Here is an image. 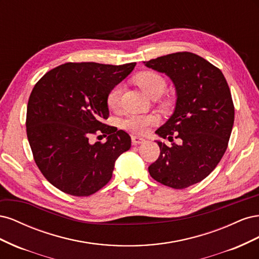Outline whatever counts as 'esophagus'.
I'll use <instances>...</instances> for the list:
<instances>
[{
    "label": "esophagus",
    "mask_w": 259,
    "mask_h": 259,
    "mask_svg": "<svg viewBox=\"0 0 259 259\" xmlns=\"http://www.w3.org/2000/svg\"><path fill=\"white\" fill-rule=\"evenodd\" d=\"M145 142H146V139H144L143 137L132 136V143H133V145H139V144H143Z\"/></svg>",
    "instance_id": "34e87169"
}]
</instances>
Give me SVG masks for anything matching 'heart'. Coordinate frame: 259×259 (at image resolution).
Returning a JSON list of instances; mask_svg holds the SVG:
<instances>
[{
	"mask_svg": "<svg viewBox=\"0 0 259 259\" xmlns=\"http://www.w3.org/2000/svg\"><path fill=\"white\" fill-rule=\"evenodd\" d=\"M134 82L144 91L147 96L151 99L160 98L166 90V80L153 71H145L135 76ZM122 95V86L115 85L109 91L107 95V105L111 110H116L120 106ZM156 122L154 115H128L126 119L122 121V126L134 134L142 135L147 133L149 126Z\"/></svg>",
	"mask_w": 259,
	"mask_h": 259,
	"instance_id": "b5f03b06",
	"label": "heart"
}]
</instances>
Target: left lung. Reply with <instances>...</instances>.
<instances>
[{"instance_id":"obj_1","label":"left lung","mask_w":259,"mask_h":259,"mask_svg":"<svg viewBox=\"0 0 259 259\" xmlns=\"http://www.w3.org/2000/svg\"><path fill=\"white\" fill-rule=\"evenodd\" d=\"M146 67L165 73L176 90L173 114L155 131L171 143L160 147L148 167L151 177L174 189H185L207 177L222 160L231 135L234 107L223 72L198 55L179 52L149 61ZM181 140L177 145L172 136Z\"/></svg>"}]
</instances>
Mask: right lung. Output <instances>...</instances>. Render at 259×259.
Listing matches in <instances>:
<instances>
[{"mask_svg": "<svg viewBox=\"0 0 259 259\" xmlns=\"http://www.w3.org/2000/svg\"><path fill=\"white\" fill-rule=\"evenodd\" d=\"M67 62L34 85L27 107V136L41 173L62 192L89 197L108 184L114 163L131 148L126 132L103 123L107 95L135 68ZM103 132L106 143H90Z\"/></svg>", "mask_w": 259, "mask_h": 259, "instance_id": "right-lung-1", "label": "right lung"}]
</instances>
